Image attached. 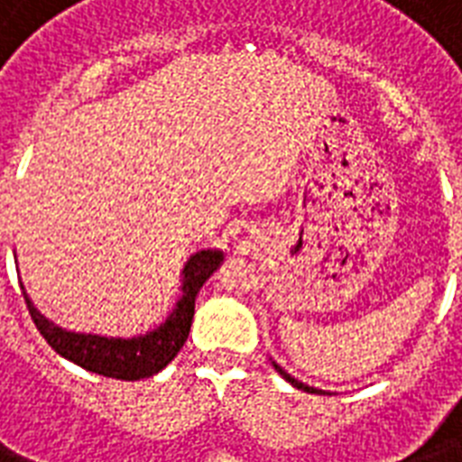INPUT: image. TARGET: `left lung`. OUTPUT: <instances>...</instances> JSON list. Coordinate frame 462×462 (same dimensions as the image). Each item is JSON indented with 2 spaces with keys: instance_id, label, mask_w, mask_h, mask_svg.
<instances>
[{
  "instance_id": "8db88e82",
  "label": "left lung",
  "mask_w": 462,
  "mask_h": 462,
  "mask_svg": "<svg viewBox=\"0 0 462 462\" xmlns=\"http://www.w3.org/2000/svg\"><path fill=\"white\" fill-rule=\"evenodd\" d=\"M271 362H273V359H271ZM273 366H275V372L281 374L282 379L288 381V383H292V386L295 388H300V391H304V393H326V391H321V388H314V386H307V383H302V381H297L295 376H290L288 372H285V369H282L281 365H278V362H273Z\"/></svg>"
}]
</instances>
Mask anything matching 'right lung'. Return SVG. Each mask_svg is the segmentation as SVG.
I'll use <instances>...</instances> for the list:
<instances>
[{
  "mask_svg": "<svg viewBox=\"0 0 462 462\" xmlns=\"http://www.w3.org/2000/svg\"><path fill=\"white\" fill-rule=\"evenodd\" d=\"M223 259L225 254L220 249H201L191 254L180 273V297L172 311L153 330L132 337L76 333V330L61 328L45 314H40L23 285L21 290H23L25 304L38 326L40 336L45 337L57 355L83 366L86 372L100 374L107 379L139 381L162 372L177 357L181 345L187 343L189 328L194 321L196 295L201 292L203 282L223 266Z\"/></svg>",
  "mask_w": 462,
  "mask_h": 462,
  "instance_id": "1",
  "label": "right lung"
}]
</instances>
